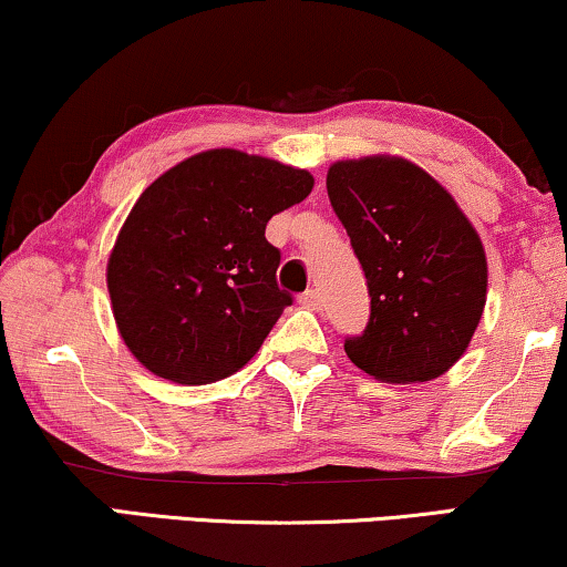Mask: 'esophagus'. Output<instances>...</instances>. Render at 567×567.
I'll return each instance as SVG.
<instances>
[{
    "instance_id": "34e87169",
    "label": "esophagus",
    "mask_w": 567,
    "mask_h": 567,
    "mask_svg": "<svg viewBox=\"0 0 567 567\" xmlns=\"http://www.w3.org/2000/svg\"><path fill=\"white\" fill-rule=\"evenodd\" d=\"M299 305L305 307V309H320V305H322L320 291H317V289L305 291V293H301V297H299Z\"/></svg>"
}]
</instances>
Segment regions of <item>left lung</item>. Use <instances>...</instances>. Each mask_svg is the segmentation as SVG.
Masks as SVG:
<instances>
[{
	"mask_svg": "<svg viewBox=\"0 0 567 567\" xmlns=\"http://www.w3.org/2000/svg\"><path fill=\"white\" fill-rule=\"evenodd\" d=\"M328 196L367 276L371 315L346 353L369 377L429 382L460 361L485 307L487 262L454 198L413 162L328 169Z\"/></svg>",
	"mask_w": 567,
	"mask_h": 567,
	"instance_id": "8db88e82",
	"label": "left lung"
}]
</instances>
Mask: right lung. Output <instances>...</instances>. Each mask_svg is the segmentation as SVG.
<instances>
[{
  "mask_svg": "<svg viewBox=\"0 0 567 567\" xmlns=\"http://www.w3.org/2000/svg\"><path fill=\"white\" fill-rule=\"evenodd\" d=\"M312 175L237 150H212L157 177L131 208L107 260L123 343L152 374L208 384L243 369L291 293L270 216L312 190Z\"/></svg>",
  "mask_w": 567,
  "mask_h": 567,
  "instance_id": "1",
  "label": "right lung"
}]
</instances>
